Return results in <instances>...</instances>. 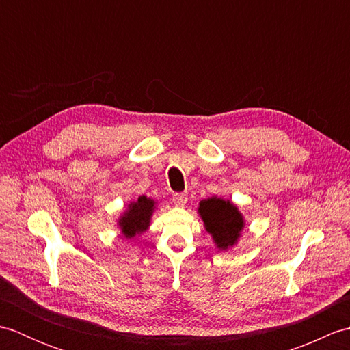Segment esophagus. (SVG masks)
<instances>
[{"instance_id":"obj_1","label":"esophagus","mask_w":350,"mask_h":350,"mask_svg":"<svg viewBox=\"0 0 350 350\" xmlns=\"http://www.w3.org/2000/svg\"><path fill=\"white\" fill-rule=\"evenodd\" d=\"M173 202H174L176 206L183 207L185 204H187V202H188V194H183V192H180V194H174L173 196Z\"/></svg>"}]
</instances>
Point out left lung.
<instances>
[{"instance_id": "obj_1", "label": "left lung", "mask_w": 350, "mask_h": 350, "mask_svg": "<svg viewBox=\"0 0 350 350\" xmlns=\"http://www.w3.org/2000/svg\"><path fill=\"white\" fill-rule=\"evenodd\" d=\"M198 213L218 250H228L239 241L245 221L230 200L211 197L200 202Z\"/></svg>"}]
</instances>
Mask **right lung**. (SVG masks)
<instances>
[{"label":"right lung","instance_id":"obj_1","mask_svg":"<svg viewBox=\"0 0 350 350\" xmlns=\"http://www.w3.org/2000/svg\"><path fill=\"white\" fill-rule=\"evenodd\" d=\"M154 207V200L146 196H141L137 202L128 204V209L123 212L120 219H118V227H120L122 234L126 239H132V237L146 232L150 226Z\"/></svg>","mask_w":350,"mask_h":350}]
</instances>
